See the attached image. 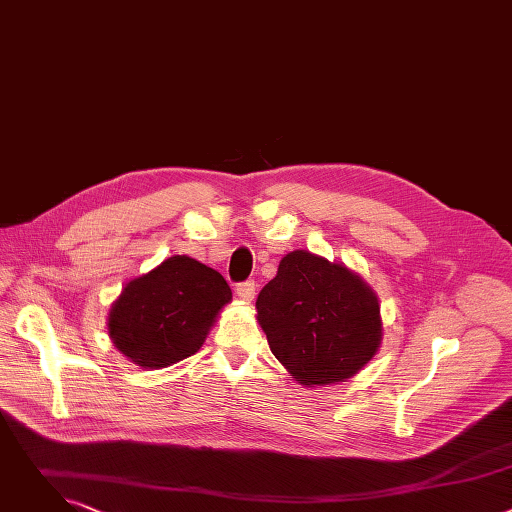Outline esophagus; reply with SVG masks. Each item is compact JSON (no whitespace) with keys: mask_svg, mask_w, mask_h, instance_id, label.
Instances as JSON below:
<instances>
[{"mask_svg":"<svg viewBox=\"0 0 512 512\" xmlns=\"http://www.w3.org/2000/svg\"><path fill=\"white\" fill-rule=\"evenodd\" d=\"M255 291H257V285L255 281H243L237 285V296L245 302V304H251L255 300Z\"/></svg>","mask_w":512,"mask_h":512,"instance_id":"obj_1","label":"esophagus"}]
</instances>
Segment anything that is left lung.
Returning <instances> with one entry per match:
<instances>
[{
	"label": "left lung",
	"mask_w": 512,
	"mask_h": 512,
	"mask_svg": "<svg viewBox=\"0 0 512 512\" xmlns=\"http://www.w3.org/2000/svg\"><path fill=\"white\" fill-rule=\"evenodd\" d=\"M255 306L273 356L306 387L354 377L383 340L371 285L310 251L287 253Z\"/></svg>",
	"instance_id": "8db88e82"
}]
</instances>
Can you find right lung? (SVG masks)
Masks as SVG:
<instances>
[{"label":"right lung","mask_w":512,"mask_h":512,"mask_svg":"<svg viewBox=\"0 0 512 512\" xmlns=\"http://www.w3.org/2000/svg\"><path fill=\"white\" fill-rule=\"evenodd\" d=\"M231 300L221 273L188 255H174L125 283L109 310V336L137 367L166 369L200 350Z\"/></svg>","instance_id":"obj_1"}]
</instances>
